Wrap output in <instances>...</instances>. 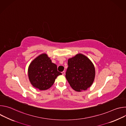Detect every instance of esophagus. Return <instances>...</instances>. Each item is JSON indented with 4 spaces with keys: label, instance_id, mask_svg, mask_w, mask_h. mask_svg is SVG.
Returning a JSON list of instances; mask_svg holds the SVG:
<instances>
[{
    "label": "esophagus",
    "instance_id": "34e87169",
    "mask_svg": "<svg viewBox=\"0 0 126 126\" xmlns=\"http://www.w3.org/2000/svg\"><path fill=\"white\" fill-rule=\"evenodd\" d=\"M61 73H62V75H64V74H65V71H62V72H61Z\"/></svg>",
    "mask_w": 126,
    "mask_h": 126
}]
</instances>
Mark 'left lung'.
Wrapping results in <instances>:
<instances>
[{"instance_id":"obj_1","label":"left lung","mask_w":126,"mask_h":126,"mask_svg":"<svg viewBox=\"0 0 126 126\" xmlns=\"http://www.w3.org/2000/svg\"><path fill=\"white\" fill-rule=\"evenodd\" d=\"M66 78L74 90H86L92 84L95 76V67L86 56L78 54L68 59Z\"/></svg>"}]
</instances>
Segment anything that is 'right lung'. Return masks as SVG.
<instances>
[{
    "instance_id": "add662e5",
    "label": "right lung",
    "mask_w": 126,
    "mask_h": 126,
    "mask_svg": "<svg viewBox=\"0 0 126 126\" xmlns=\"http://www.w3.org/2000/svg\"><path fill=\"white\" fill-rule=\"evenodd\" d=\"M61 74L57 71V65L52 63L46 54L36 58L28 68V77L31 84L40 90L50 88L57 77Z\"/></svg>"
}]
</instances>
